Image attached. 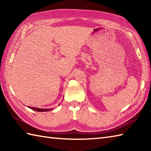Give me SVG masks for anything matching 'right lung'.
I'll use <instances>...</instances> for the list:
<instances>
[{
    "instance_id": "obj_1",
    "label": "right lung",
    "mask_w": 151,
    "mask_h": 151,
    "mask_svg": "<svg viewBox=\"0 0 151 151\" xmlns=\"http://www.w3.org/2000/svg\"><path fill=\"white\" fill-rule=\"evenodd\" d=\"M28 108H30V109L35 111H50L52 110V109H41V108H34V107H30V106H28Z\"/></svg>"
}]
</instances>
